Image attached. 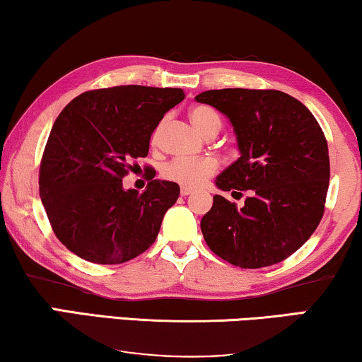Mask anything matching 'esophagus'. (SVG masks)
I'll return each mask as SVG.
<instances>
[{
	"instance_id": "1",
	"label": "esophagus",
	"mask_w": 362,
	"mask_h": 362,
	"mask_svg": "<svg viewBox=\"0 0 362 362\" xmlns=\"http://www.w3.org/2000/svg\"><path fill=\"white\" fill-rule=\"evenodd\" d=\"M189 194H192V189H191V187L181 186V196H189Z\"/></svg>"
}]
</instances>
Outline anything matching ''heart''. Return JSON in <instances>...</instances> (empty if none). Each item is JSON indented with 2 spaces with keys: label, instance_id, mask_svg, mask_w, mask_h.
Masks as SVG:
<instances>
[{
  "label": "heart",
  "instance_id": "1",
  "mask_svg": "<svg viewBox=\"0 0 362 362\" xmlns=\"http://www.w3.org/2000/svg\"><path fill=\"white\" fill-rule=\"evenodd\" d=\"M191 122L201 133H211L212 130H219L221 128V118L217 115L216 110L211 107L197 105L191 108L189 112ZM161 127H158L155 133H153V143L158 141L160 136ZM217 171V163L212 158H199V160H185V158H175V160L168 161L165 166L161 168V177L166 181L176 182L180 186L186 187H197L202 182L214 175Z\"/></svg>",
  "mask_w": 362,
  "mask_h": 362
}]
</instances>
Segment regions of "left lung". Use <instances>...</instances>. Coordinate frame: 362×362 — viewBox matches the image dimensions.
Segmentation results:
<instances>
[{
	"label": "left lung",
	"instance_id": "left-lung-1",
	"mask_svg": "<svg viewBox=\"0 0 362 362\" xmlns=\"http://www.w3.org/2000/svg\"><path fill=\"white\" fill-rule=\"evenodd\" d=\"M196 100L229 118L240 151L216 186L232 196L247 192L242 207L214 196L201 221L206 244L240 269L279 264L310 239L323 217L329 155L320 123L300 100L272 88L207 90Z\"/></svg>",
	"mask_w": 362,
	"mask_h": 362
}]
</instances>
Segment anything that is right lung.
<instances>
[{"instance_id":"1","label":"right lung","mask_w":362,"mask_h":362,"mask_svg":"<svg viewBox=\"0 0 362 362\" xmlns=\"http://www.w3.org/2000/svg\"><path fill=\"white\" fill-rule=\"evenodd\" d=\"M185 97L182 88H98L74 98L54 122L39 168V194L54 234L81 259L123 264L156 240L180 186L153 175L138 192L123 189L122 180L148 155L165 113Z\"/></svg>"}]
</instances>
